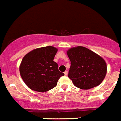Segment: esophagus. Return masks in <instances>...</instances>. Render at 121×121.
Here are the masks:
<instances>
[{
    "label": "esophagus",
    "instance_id": "1",
    "mask_svg": "<svg viewBox=\"0 0 121 121\" xmlns=\"http://www.w3.org/2000/svg\"><path fill=\"white\" fill-rule=\"evenodd\" d=\"M68 72L67 71H66L64 72V74H65L66 76H67V75H68Z\"/></svg>",
    "mask_w": 121,
    "mask_h": 121
}]
</instances>
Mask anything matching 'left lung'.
<instances>
[{"mask_svg": "<svg viewBox=\"0 0 121 121\" xmlns=\"http://www.w3.org/2000/svg\"><path fill=\"white\" fill-rule=\"evenodd\" d=\"M67 54L71 62L68 77L76 87L89 89L102 82L107 64L100 56L83 47L69 49Z\"/></svg>", "mask_w": 121, "mask_h": 121, "instance_id": "1", "label": "left lung"}]
</instances>
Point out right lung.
I'll list each match as a JSON object with an SVG mask.
<instances>
[{"label": "right lung", "mask_w": 121, "mask_h": 121, "mask_svg": "<svg viewBox=\"0 0 121 121\" xmlns=\"http://www.w3.org/2000/svg\"><path fill=\"white\" fill-rule=\"evenodd\" d=\"M57 49L45 47L34 50L23 58L20 67L21 77L32 90L43 92L53 89L64 75L53 61Z\"/></svg>", "instance_id": "right-lung-1"}]
</instances>
